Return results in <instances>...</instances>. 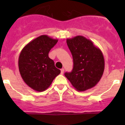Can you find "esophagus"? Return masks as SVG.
I'll list each match as a JSON object with an SVG mask.
<instances>
[{
    "instance_id": "esophagus-1",
    "label": "esophagus",
    "mask_w": 125,
    "mask_h": 125,
    "mask_svg": "<svg viewBox=\"0 0 125 125\" xmlns=\"http://www.w3.org/2000/svg\"><path fill=\"white\" fill-rule=\"evenodd\" d=\"M64 72V69L62 68V69H61V74H63Z\"/></svg>"
}]
</instances>
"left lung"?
I'll list each match as a JSON object with an SVG mask.
<instances>
[{"instance_id":"1","label":"left lung","mask_w":125,"mask_h":125,"mask_svg":"<svg viewBox=\"0 0 125 125\" xmlns=\"http://www.w3.org/2000/svg\"><path fill=\"white\" fill-rule=\"evenodd\" d=\"M66 42L73 59V69L65 76L78 91H84L95 86L104 69L103 55L91 41L82 36L67 39Z\"/></svg>"}]
</instances>
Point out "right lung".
<instances>
[{
    "label": "right lung",
    "instance_id": "right-lung-1",
    "mask_svg": "<svg viewBox=\"0 0 125 125\" xmlns=\"http://www.w3.org/2000/svg\"><path fill=\"white\" fill-rule=\"evenodd\" d=\"M47 35H42L29 42L19 57V69L22 78L30 88L39 92L45 91L61 71L48 56L56 43Z\"/></svg>",
    "mask_w": 125,
    "mask_h": 125
}]
</instances>
